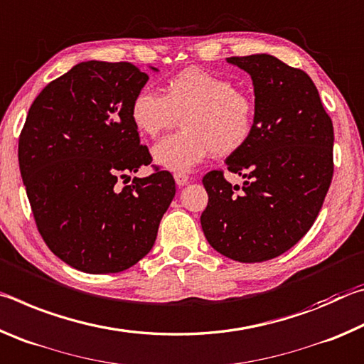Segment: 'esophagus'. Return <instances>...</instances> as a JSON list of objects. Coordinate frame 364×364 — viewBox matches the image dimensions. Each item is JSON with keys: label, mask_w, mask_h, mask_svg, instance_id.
<instances>
[{"label": "esophagus", "mask_w": 364, "mask_h": 364, "mask_svg": "<svg viewBox=\"0 0 364 364\" xmlns=\"http://www.w3.org/2000/svg\"><path fill=\"white\" fill-rule=\"evenodd\" d=\"M175 181H176L178 186L181 188L189 181V176L186 173H175Z\"/></svg>", "instance_id": "obj_1"}]
</instances>
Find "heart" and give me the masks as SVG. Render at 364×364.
<instances>
[{
    "mask_svg": "<svg viewBox=\"0 0 364 364\" xmlns=\"http://www.w3.org/2000/svg\"><path fill=\"white\" fill-rule=\"evenodd\" d=\"M181 133L152 147V159L168 171H189L207 156H232L249 143L255 130L257 107L232 82L202 69H186L164 85V96L151 90L134 95L130 119L143 136L156 138L176 119Z\"/></svg>",
    "mask_w": 364,
    "mask_h": 364,
    "instance_id": "obj_1",
    "label": "heart"
}]
</instances>
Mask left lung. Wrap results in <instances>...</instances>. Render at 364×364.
<instances>
[{
	"label": "left lung",
	"instance_id": "left-lung-1",
	"mask_svg": "<svg viewBox=\"0 0 364 364\" xmlns=\"http://www.w3.org/2000/svg\"><path fill=\"white\" fill-rule=\"evenodd\" d=\"M226 63L250 75L257 122L249 143L226 159L245 180L242 191L223 171H208L200 225L221 255L257 263L284 254L315 223L334 173V128L304 70L271 54Z\"/></svg>",
	"mask_w": 364,
	"mask_h": 364
}]
</instances>
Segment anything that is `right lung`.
I'll list each match as a JSON object with an SVG mask.
<instances>
[{"instance_id": "add662e5", "label": "right lung", "mask_w": 364, "mask_h": 364, "mask_svg": "<svg viewBox=\"0 0 364 364\" xmlns=\"http://www.w3.org/2000/svg\"><path fill=\"white\" fill-rule=\"evenodd\" d=\"M147 80L130 63L86 60L28 109L19 167L36 226L54 255L85 273H119L149 254L176 193L167 170L119 184L152 160L130 119Z\"/></svg>"}]
</instances>
